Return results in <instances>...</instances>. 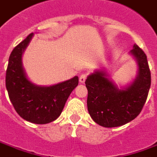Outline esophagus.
I'll return each instance as SVG.
<instances>
[{"label":"esophagus","mask_w":157,"mask_h":157,"mask_svg":"<svg viewBox=\"0 0 157 157\" xmlns=\"http://www.w3.org/2000/svg\"><path fill=\"white\" fill-rule=\"evenodd\" d=\"M86 74H82L80 75V78H79V81L81 83H84L86 82Z\"/></svg>","instance_id":"1"}]
</instances>
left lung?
<instances>
[{
    "label": "left lung",
    "mask_w": 157,
    "mask_h": 157,
    "mask_svg": "<svg viewBox=\"0 0 157 157\" xmlns=\"http://www.w3.org/2000/svg\"><path fill=\"white\" fill-rule=\"evenodd\" d=\"M137 63V75L131 84L119 88L106 71L96 70L86 80L87 108L92 120L104 127H117L134 120L142 110L151 86L147 56L135 44L129 52Z\"/></svg>",
    "instance_id": "left-lung-1"
}]
</instances>
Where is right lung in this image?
Instances as JSON below:
<instances>
[{
	"label": "right lung",
	"mask_w": 157,
	"mask_h": 157,
	"mask_svg": "<svg viewBox=\"0 0 157 157\" xmlns=\"http://www.w3.org/2000/svg\"><path fill=\"white\" fill-rule=\"evenodd\" d=\"M31 33L18 44L9 57L6 86L9 98L21 117L35 124H46L57 119L70 94L77 85L78 76L49 86L32 83L27 78L22 64V55L31 38Z\"/></svg>",
	"instance_id": "right-lung-1"
}]
</instances>
